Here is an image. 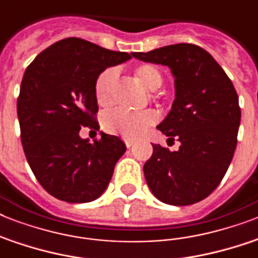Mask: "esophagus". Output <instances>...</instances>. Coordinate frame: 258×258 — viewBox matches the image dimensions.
Listing matches in <instances>:
<instances>
[{
	"label": "esophagus",
	"instance_id": "1",
	"mask_svg": "<svg viewBox=\"0 0 258 258\" xmlns=\"http://www.w3.org/2000/svg\"><path fill=\"white\" fill-rule=\"evenodd\" d=\"M124 143H125V146H127V147H131V146H134V143H135V141H134V139H124Z\"/></svg>",
	"mask_w": 258,
	"mask_h": 258
}]
</instances>
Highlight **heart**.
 Wrapping results in <instances>:
<instances>
[{
    "label": "heart",
    "mask_w": 258,
    "mask_h": 258,
    "mask_svg": "<svg viewBox=\"0 0 258 258\" xmlns=\"http://www.w3.org/2000/svg\"><path fill=\"white\" fill-rule=\"evenodd\" d=\"M119 72L116 68H107L97 76L95 82V99L101 107H108L113 101V89L117 83ZM135 78L142 86L149 89H157L162 86L163 78L155 67L145 64L135 70ZM159 120V113L155 109L127 111L123 108L111 109L101 120L103 128L109 134L119 135L125 139H137L146 130Z\"/></svg>",
    "instance_id": "1"
}]
</instances>
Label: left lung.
I'll use <instances>...</instances> for the list:
<instances>
[{
    "label": "left lung",
    "instance_id": "8db88e82",
    "mask_svg": "<svg viewBox=\"0 0 258 258\" xmlns=\"http://www.w3.org/2000/svg\"><path fill=\"white\" fill-rule=\"evenodd\" d=\"M142 61L167 66L175 78V100L158 130L178 151L153 145L143 166L146 180L158 200L184 206L212 194L233 159L241 121L238 95L212 54L194 44H174L147 53Z\"/></svg>",
    "mask_w": 258,
    "mask_h": 258
}]
</instances>
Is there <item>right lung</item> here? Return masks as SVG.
<instances>
[{
  "label": "right lung",
  "instance_id": "add662e5",
  "mask_svg": "<svg viewBox=\"0 0 258 258\" xmlns=\"http://www.w3.org/2000/svg\"><path fill=\"white\" fill-rule=\"evenodd\" d=\"M130 58L125 52L68 37L42 50L26 68L17 97L21 143L34 176L54 198L84 204L108 186L125 145L104 133L89 143L79 133L99 130L97 76Z\"/></svg>",
  "mask_w": 258,
  "mask_h": 258
}]
</instances>
